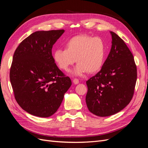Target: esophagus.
Masks as SVG:
<instances>
[{
  "mask_svg": "<svg viewBox=\"0 0 148 148\" xmlns=\"http://www.w3.org/2000/svg\"><path fill=\"white\" fill-rule=\"evenodd\" d=\"M73 83L75 84H77L79 83V80H78V79H77V78H75V79H73Z\"/></svg>",
  "mask_w": 148,
  "mask_h": 148,
  "instance_id": "1",
  "label": "esophagus"
}]
</instances>
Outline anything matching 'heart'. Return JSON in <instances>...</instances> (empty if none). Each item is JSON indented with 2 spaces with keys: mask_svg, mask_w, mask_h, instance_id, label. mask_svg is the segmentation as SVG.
I'll use <instances>...</instances> for the list:
<instances>
[{
  "mask_svg": "<svg viewBox=\"0 0 148 148\" xmlns=\"http://www.w3.org/2000/svg\"><path fill=\"white\" fill-rule=\"evenodd\" d=\"M106 44L99 37L78 35L71 38L65 44V49H58L53 52V60L62 70L67 71L75 62L78 63L71 73L82 76L85 72H96L102 67L106 56Z\"/></svg>",
  "mask_w": 148,
  "mask_h": 148,
  "instance_id": "1",
  "label": "heart"
}]
</instances>
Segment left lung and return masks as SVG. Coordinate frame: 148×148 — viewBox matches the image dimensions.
Returning a JSON list of instances; mask_svg holds the SVG:
<instances>
[{
    "label": "left lung",
    "mask_w": 148,
    "mask_h": 148,
    "mask_svg": "<svg viewBox=\"0 0 148 148\" xmlns=\"http://www.w3.org/2000/svg\"><path fill=\"white\" fill-rule=\"evenodd\" d=\"M112 47L101 70L86 82V103L99 117L118 113L131 101L137 79L136 66L123 40L113 31Z\"/></svg>",
    "instance_id": "obj_1"
}]
</instances>
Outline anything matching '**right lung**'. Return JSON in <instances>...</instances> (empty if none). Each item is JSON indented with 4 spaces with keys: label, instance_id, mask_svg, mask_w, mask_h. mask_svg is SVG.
<instances>
[{
    "label": "right lung",
    "instance_id": "obj_1",
    "mask_svg": "<svg viewBox=\"0 0 148 148\" xmlns=\"http://www.w3.org/2000/svg\"><path fill=\"white\" fill-rule=\"evenodd\" d=\"M65 31H38L18 46L13 57L10 79L15 98L28 113L40 117L55 114L71 85L58 68L52 48Z\"/></svg>",
    "mask_w": 148,
    "mask_h": 148
}]
</instances>
